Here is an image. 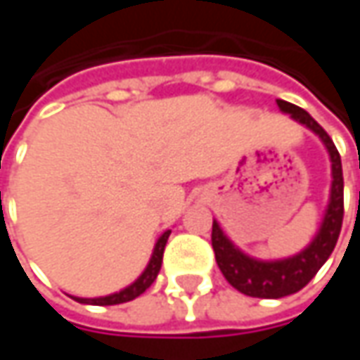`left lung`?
Segmentation results:
<instances>
[{"label":"left lung","instance_id":"left-lung-1","mask_svg":"<svg viewBox=\"0 0 360 360\" xmlns=\"http://www.w3.org/2000/svg\"><path fill=\"white\" fill-rule=\"evenodd\" d=\"M283 114L309 128L312 134L321 138L330 158V194L326 204L323 222L312 236V240L297 255L276 258V260H260L246 255L234 242L230 240L220 229L218 222H212V248L216 255V264L222 270L224 278L236 290L246 297L256 298H283L295 295L300 288L311 283L312 276L326 262V258L335 250L342 226V166H340L339 150L335 148L330 136L326 134L309 112L302 108L276 100Z\"/></svg>","mask_w":360,"mask_h":360}]
</instances>
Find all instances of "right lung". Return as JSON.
Instances as JSON below:
<instances>
[{
  "label": "right lung",
  "mask_w": 360,
  "mask_h": 360,
  "mask_svg": "<svg viewBox=\"0 0 360 360\" xmlns=\"http://www.w3.org/2000/svg\"><path fill=\"white\" fill-rule=\"evenodd\" d=\"M172 230H166L162 236H160L156 244H154V250H152V256L146 264L144 272L134 281L131 284H128L126 288H122L114 295H105V297H96V298H76L77 302H84V304H96V307H110V304H122V302H128V300H134L136 297H140L144 292L146 288H150L152 283L156 281L158 276L160 266H162V256H164V248H166V242H168V236H170Z\"/></svg>",
  "instance_id": "add662e5"
}]
</instances>
